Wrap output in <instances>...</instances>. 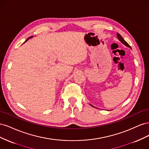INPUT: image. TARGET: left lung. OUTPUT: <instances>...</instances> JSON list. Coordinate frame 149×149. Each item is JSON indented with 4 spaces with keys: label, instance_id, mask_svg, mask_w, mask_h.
Listing matches in <instances>:
<instances>
[{
    "label": "left lung",
    "instance_id": "obj_1",
    "mask_svg": "<svg viewBox=\"0 0 149 149\" xmlns=\"http://www.w3.org/2000/svg\"><path fill=\"white\" fill-rule=\"evenodd\" d=\"M117 37H118V39L120 40V41L122 43H123L124 45H125V46H127V47H128L131 48V47H130V46L125 41V40H124V38H123V37H122V36H121L119 33H117Z\"/></svg>",
    "mask_w": 149,
    "mask_h": 149
}]
</instances>
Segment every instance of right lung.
Here are the masks:
<instances>
[{"mask_svg":"<svg viewBox=\"0 0 149 149\" xmlns=\"http://www.w3.org/2000/svg\"><path fill=\"white\" fill-rule=\"evenodd\" d=\"M31 37H29V38H28L27 40H26V41H27V40H29V38H31Z\"/></svg>","mask_w":149,"mask_h":149,"instance_id":"right-lung-1","label":"right lung"}]
</instances>
